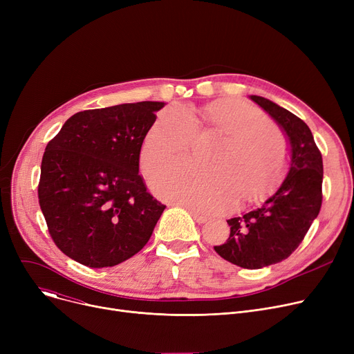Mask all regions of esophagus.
<instances>
[{
  "label": "esophagus",
  "mask_w": 354,
  "mask_h": 354,
  "mask_svg": "<svg viewBox=\"0 0 354 354\" xmlns=\"http://www.w3.org/2000/svg\"><path fill=\"white\" fill-rule=\"evenodd\" d=\"M189 212H191V215L194 216V219L198 222V224H205V222L208 221L205 216L198 214V212H195V211H192V209H189Z\"/></svg>",
  "instance_id": "obj_1"
}]
</instances>
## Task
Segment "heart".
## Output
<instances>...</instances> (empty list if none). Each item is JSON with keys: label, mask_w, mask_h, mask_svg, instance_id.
Segmentation results:
<instances>
[{"label": "heart", "mask_w": 354, "mask_h": 354, "mask_svg": "<svg viewBox=\"0 0 354 354\" xmlns=\"http://www.w3.org/2000/svg\"><path fill=\"white\" fill-rule=\"evenodd\" d=\"M202 126L224 135L225 145L207 160V169L174 166L155 174L151 185L159 198L212 214L225 209L235 192L254 199L272 187L286 162V142L263 111L241 102L207 106L195 118L180 106L162 110L140 145L143 172L187 158Z\"/></svg>", "instance_id": "b5f03b06"}]
</instances>
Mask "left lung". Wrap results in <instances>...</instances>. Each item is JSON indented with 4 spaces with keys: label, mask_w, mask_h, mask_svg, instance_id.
Returning <instances> with one entry per match:
<instances>
[{
    "label": "left lung",
    "mask_w": 354,
    "mask_h": 354,
    "mask_svg": "<svg viewBox=\"0 0 354 354\" xmlns=\"http://www.w3.org/2000/svg\"><path fill=\"white\" fill-rule=\"evenodd\" d=\"M250 99L268 113L287 139V175L263 202L227 221L230 238L214 250L241 268L258 270L290 257L317 218L323 199V159L310 127L300 118L266 97L252 95Z\"/></svg>",
    "instance_id": "obj_1"
}]
</instances>
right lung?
<instances>
[{
	"instance_id": "right-lung-1",
	"label": "right lung",
	"mask_w": 354,
	"mask_h": 354,
	"mask_svg": "<svg viewBox=\"0 0 354 354\" xmlns=\"http://www.w3.org/2000/svg\"><path fill=\"white\" fill-rule=\"evenodd\" d=\"M165 104L138 102L79 111L48 142L39 202L55 245L74 261L113 267L151 238L166 207L146 191L139 153Z\"/></svg>"
}]
</instances>
